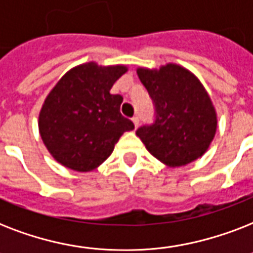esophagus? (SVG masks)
<instances>
[{
    "label": "esophagus",
    "mask_w": 253,
    "mask_h": 253,
    "mask_svg": "<svg viewBox=\"0 0 253 253\" xmlns=\"http://www.w3.org/2000/svg\"><path fill=\"white\" fill-rule=\"evenodd\" d=\"M132 123H134L135 128H138V126H139V118H138V117H134V118H132Z\"/></svg>",
    "instance_id": "34e87169"
}]
</instances>
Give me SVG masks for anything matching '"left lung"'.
Wrapping results in <instances>:
<instances>
[{
	"label": "left lung",
	"instance_id": "8db88e82",
	"mask_svg": "<svg viewBox=\"0 0 253 253\" xmlns=\"http://www.w3.org/2000/svg\"><path fill=\"white\" fill-rule=\"evenodd\" d=\"M136 73L156 107L154 125L136 131L147 151L169 168L196 162L210 147L218 125L202 83L174 63L154 69L139 67Z\"/></svg>",
	"mask_w": 253,
	"mask_h": 253
}]
</instances>
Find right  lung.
Wrapping results in <instances>:
<instances>
[{
  "mask_svg": "<svg viewBox=\"0 0 253 253\" xmlns=\"http://www.w3.org/2000/svg\"><path fill=\"white\" fill-rule=\"evenodd\" d=\"M127 65L89 61L69 69L39 111V134L57 163L77 172L98 168L134 123L121 114L123 97L110 89Z\"/></svg>",
  "mask_w": 253,
  "mask_h": 253,
  "instance_id": "add662e5",
  "label": "right lung"
}]
</instances>
